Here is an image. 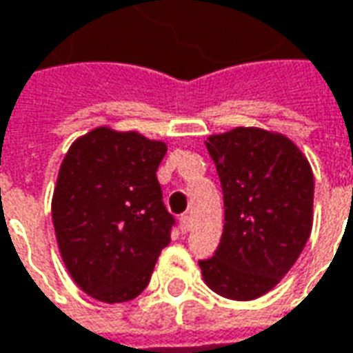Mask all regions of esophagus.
<instances>
[{"mask_svg":"<svg viewBox=\"0 0 353 353\" xmlns=\"http://www.w3.org/2000/svg\"><path fill=\"white\" fill-rule=\"evenodd\" d=\"M179 230H181L183 234H187V232L191 230V216H189V214H183V216L179 218Z\"/></svg>","mask_w":353,"mask_h":353,"instance_id":"obj_1","label":"esophagus"}]
</instances>
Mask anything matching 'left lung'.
I'll use <instances>...</instances> for the list:
<instances>
[{"label": "left lung", "instance_id": "1", "mask_svg": "<svg viewBox=\"0 0 353 353\" xmlns=\"http://www.w3.org/2000/svg\"><path fill=\"white\" fill-rule=\"evenodd\" d=\"M224 193V232L214 257L199 261L218 296H265L294 267L313 228V172L288 137L236 127L207 139Z\"/></svg>", "mask_w": 353, "mask_h": 353}]
</instances>
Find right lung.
Listing matches in <instances>:
<instances>
[{
	"mask_svg": "<svg viewBox=\"0 0 353 353\" xmlns=\"http://www.w3.org/2000/svg\"><path fill=\"white\" fill-rule=\"evenodd\" d=\"M162 141L96 127L69 146L52 196L57 247L85 294L123 303L148 284L174 216L162 203L157 170Z\"/></svg>",
	"mask_w": 353,
	"mask_h": 353,
	"instance_id": "right-lung-1",
	"label": "right lung"
}]
</instances>
